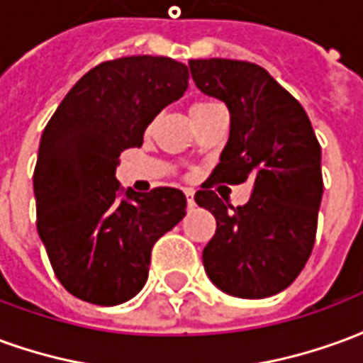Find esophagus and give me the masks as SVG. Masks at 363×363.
Listing matches in <instances>:
<instances>
[{"instance_id":"esophagus-1","label":"esophagus","mask_w":363,"mask_h":363,"mask_svg":"<svg viewBox=\"0 0 363 363\" xmlns=\"http://www.w3.org/2000/svg\"><path fill=\"white\" fill-rule=\"evenodd\" d=\"M184 196H186V206H189V208H194V204H196V202H194V192H192V190H184Z\"/></svg>"}]
</instances>
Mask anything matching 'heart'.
<instances>
[{
	"label": "heart",
	"mask_w": 363,
	"mask_h": 363,
	"mask_svg": "<svg viewBox=\"0 0 363 363\" xmlns=\"http://www.w3.org/2000/svg\"><path fill=\"white\" fill-rule=\"evenodd\" d=\"M213 106H218L216 103L212 101H196V103L190 106V116H196V114H202V112L210 111Z\"/></svg>",
	"instance_id": "b5f03b06"
}]
</instances>
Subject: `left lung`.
I'll return each mask as SVG.
<instances>
[{"mask_svg": "<svg viewBox=\"0 0 363 363\" xmlns=\"http://www.w3.org/2000/svg\"><path fill=\"white\" fill-rule=\"evenodd\" d=\"M204 95L229 108L228 145L198 206L216 218L202 252L208 278L229 296L262 299L280 294L303 270L315 245L323 198L320 145L303 106L264 67L239 60H190ZM253 179V194L233 208L209 190L213 182Z\"/></svg>", "mask_w": 363, "mask_h": 363, "instance_id": "1", "label": "left lung"}]
</instances>
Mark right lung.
<instances>
[{
    "mask_svg": "<svg viewBox=\"0 0 363 363\" xmlns=\"http://www.w3.org/2000/svg\"><path fill=\"white\" fill-rule=\"evenodd\" d=\"M165 56L103 62L75 83L40 138L36 228L62 286L87 303H124L143 288L151 249L186 213L179 189H120V153L189 87Z\"/></svg>",
    "mask_w": 363,
    "mask_h": 363,
    "instance_id": "right-lung-1",
    "label": "right lung"
}]
</instances>
